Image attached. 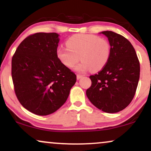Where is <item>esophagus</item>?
Here are the masks:
<instances>
[{"mask_svg":"<svg viewBox=\"0 0 151 151\" xmlns=\"http://www.w3.org/2000/svg\"><path fill=\"white\" fill-rule=\"evenodd\" d=\"M82 77V75H80V74H78V75H77V79L78 80H80Z\"/></svg>","mask_w":151,"mask_h":151,"instance_id":"1","label":"esophagus"}]
</instances>
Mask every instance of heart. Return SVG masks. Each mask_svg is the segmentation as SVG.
I'll use <instances>...</instances> for the list:
<instances>
[{
    "mask_svg": "<svg viewBox=\"0 0 151 151\" xmlns=\"http://www.w3.org/2000/svg\"><path fill=\"white\" fill-rule=\"evenodd\" d=\"M67 47H60L57 57L67 67L72 68L81 60L76 70L84 73L88 70L93 72L103 69L109 60L111 45L106 39L93 34H76L68 38Z\"/></svg>",
    "mask_w": 151,
    "mask_h": 151,
    "instance_id": "obj_1",
    "label": "heart"
}]
</instances>
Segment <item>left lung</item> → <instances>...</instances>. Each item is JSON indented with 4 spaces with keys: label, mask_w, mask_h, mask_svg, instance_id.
<instances>
[{
    "label": "left lung",
    "mask_w": 151,
    "mask_h": 151,
    "mask_svg": "<svg viewBox=\"0 0 151 151\" xmlns=\"http://www.w3.org/2000/svg\"><path fill=\"white\" fill-rule=\"evenodd\" d=\"M108 38L111 55L106 66L91 76L86 91L90 102L109 113H117L131 102L139 79L140 66L135 50L124 37L111 31L100 32Z\"/></svg>",
    "instance_id": "left-lung-1"
}]
</instances>
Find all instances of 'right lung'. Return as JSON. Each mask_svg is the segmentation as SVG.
Instances as JSON below:
<instances>
[{"instance_id":"right-lung-1","label":"right lung","mask_w":151,"mask_h":151,"mask_svg":"<svg viewBox=\"0 0 151 151\" xmlns=\"http://www.w3.org/2000/svg\"><path fill=\"white\" fill-rule=\"evenodd\" d=\"M56 33H36L19 45L12 60L14 91L22 106L38 115L54 113L67 101L76 74L59 60Z\"/></svg>"}]
</instances>
